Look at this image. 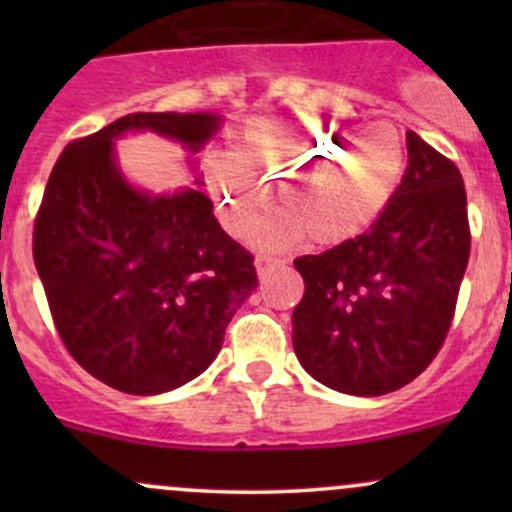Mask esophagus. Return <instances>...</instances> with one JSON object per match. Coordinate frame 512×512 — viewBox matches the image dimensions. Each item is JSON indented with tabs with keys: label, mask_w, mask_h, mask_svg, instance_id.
Listing matches in <instances>:
<instances>
[{
	"label": "esophagus",
	"mask_w": 512,
	"mask_h": 512,
	"mask_svg": "<svg viewBox=\"0 0 512 512\" xmlns=\"http://www.w3.org/2000/svg\"><path fill=\"white\" fill-rule=\"evenodd\" d=\"M279 264H284V260H281V257H274V255H257V260H255L257 274L260 276L272 272V269L279 267Z\"/></svg>",
	"instance_id": "34e87169"
}]
</instances>
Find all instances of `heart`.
<instances>
[{"label":"heart","mask_w":512,"mask_h":512,"mask_svg":"<svg viewBox=\"0 0 512 512\" xmlns=\"http://www.w3.org/2000/svg\"><path fill=\"white\" fill-rule=\"evenodd\" d=\"M351 132L332 120H257L233 154H211L209 190L228 231L248 236L276 182L286 216L262 233V243L305 233L317 245H337L368 228L402 178L404 144L390 125Z\"/></svg>","instance_id":"heart-1"}]
</instances>
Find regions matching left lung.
I'll return each instance as SVG.
<instances>
[{
	"mask_svg": "<svg viewBox=\"0 0 512 512\" xmlns=\"http://www.w3.org/2000/svg\"><path fill=\"white\" fill-rule=\"evenodd\" d=\"M407 151V173L370 231L293 260L305 281L293 351L317 383L346 395H387L431 366L469 262L460 170L416 132Z\"/></svg>",
	"mask_w": 512,
	"mask_h": 512,
	"instance_id": "8db88e82",
	"label": "left lung"
}]
</instances>
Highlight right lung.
I'll use <instances>...</instances> for the list:
<instances>
[{
  "mask_svg": "<svg viewBox=\"0 0 512 512\" xmlns=\"http://www.w3.org/2000/svg\"><path fill=\"white\" fill-rule=\"evenodd\" d=\"M209 113H134L64 146L35 214L33 260L64 349L127 395L190 383L214 361L257 286L255 257L199 190L151 197L122 180L113 139L127 129L199 149Z\"/></svg>",
  "mask_w": 512,
  "mask_h": 512,
  "instance_id": "right-lung-1",
  "label": "right lung"
}]
</instances>
